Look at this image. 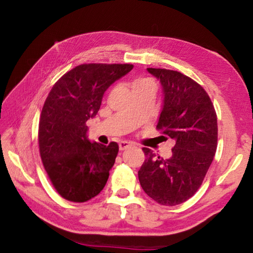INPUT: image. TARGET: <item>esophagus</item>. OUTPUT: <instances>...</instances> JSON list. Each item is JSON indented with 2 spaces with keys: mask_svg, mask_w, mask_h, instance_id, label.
<instances>
[{
  "mask_svg": "<svg viewBox=\"0 0 253 253\" xmlns=\"http://www.w3.org/2000/svg\"><path fill=\"white\" fill-rule=\"evenodd\" d=\"M118 146H120V150H121V151H124V150H126V149H128V148H130V147H131V144H130V143H128V142H126V141H121V142H120V144H118Z\"/></svg>",
  "mask_w": 253,
  "mask_h": 253,
  "instance_id": "esophagus-1",
  "label": "esophagus"
}]
</instances>
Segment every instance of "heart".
Returning <instances> with one entry per match:
<instances>
[{
    "mask_svg": "<svg viewBox=\"0 0 253 253\" xmlns=\"http://www.w3.org/2000/svg\"><path fill=\"white\" fill-rule=\"evenodd\" d=\"M147 88L155 89V84L149 78L139 77V78H136L131 83V89L133 92H136V91H138V90H142V89H147Z\"/></svg>",
    "mask_w": 253,
    "mask_h": 253,
    "instance_id": "1",
    "label": "heart"
}]
</instances>
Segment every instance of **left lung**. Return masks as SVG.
<instances>
[{"mask_svg": "<svg viewBox=\"0 0 253 253\" xmlns=\"http://www.w3.org/2000/svg\"><path fill=\"white\" fill-rule=\"evenodd\" d=\"M163 88L158 130L175 140L171 157H155L143 148L146 160L138 171L142 189L162 206H177L200 188L217 148V118L207 91L176 71L147 68Z\"/></svg>", "mask_w": 253, "mask_h": 253, "instance_id": "left-lung-1", "label": "left lung"}]
</instances>
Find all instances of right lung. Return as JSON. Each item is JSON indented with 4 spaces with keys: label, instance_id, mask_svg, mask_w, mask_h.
Listing matches in <instances>:
<instances>
[{
    "label": "right lung",
    "instance_id": "right-lung-1",
    "mask_svg": "<svg viewBox=\"0 0 253 253\" xmlns=\"http://www.w3.org/2000/svg\"><path fill=\"white\" fill-rule=\"evenodd\" d=\"M131 64H82L57 80L42 107L39 150L53 187L64 199L85 202L103 189L118 144L90 142L85 123L100 110L110 85Z\"/></svg>",
    "mask_w": 253,
    "mask_h": 253
}]
</instances>
